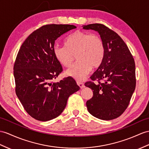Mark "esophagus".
Wrapping results in <instances>:
<instances>
[{
    "label": "esophagus",
    "mask_w": 149,
    "mask_h": 149,
    "mask_svg": "<svg viewBox=\"0 0 149 149\" xmlns=\"http://www.w3.org/2000/svg\"><path fill=\"white\" fill-rule=\"evenodd\" d=\"M77 84L78 85V86L80 87L81 88H84L85 87V85H84V83H83L82 82H81V81H77Z\"/></svg>",
    "instance_id": "esophagus-1"
}]
</instances>
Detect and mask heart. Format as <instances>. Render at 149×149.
I'll return each instance as SVG.
<instances>
[{
  "label": "heart",
  "mask_w": 149,
  "mask_h": 149,
  "mask_svg": "<svg viewBox=\"0 0 149 149\" xmlns=\"http://www.w3.org/2000/svg\"><path fill=\"white\" fill-rule=\"evenodd\" d=\"M105 53L102 39L99 35L77 31L69 35L64 41V46L54 45L53 54L58 63L65 68H70L75 57L77 63L66 74L81 81L91 69L99 67L102 63Z\"/></svg>",
  "instance_id": "obj_1"
}]
</instances>
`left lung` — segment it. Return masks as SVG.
I'll return each instance as SVG.
<instances>
[{"label":"left lung","mask_w":149,"mask_h":149,"mask_svg":"<svg viewBox=\"0 0 149 149\" xmlns=\"http://www.w3.org/2000/svg\"><path fill=\"white\" fill-rule=\"evenodd\" d=\"M83 28L97 31L105 47L102 62L90 77L99 83L85 84L93 90L92 98L86 101L87 109L94 117L111 120L124 112L135 91V61L125 42L114 31L99 23Z\"/></svg>","instance_id":"1"}]
</instances>
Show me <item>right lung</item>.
<instances>
[{
    "label": "right lung",
    "mask_w": 149,
    "mask_h": 149,
    "mask_svg": "<svg viewBox=\"0 0 149 149\" xmlns=\"http://www.w3.org/2000/svg\"><path fill=\"white\" fill-rule=\"evenodd\" d=\"M76 27L47 24L28 36L17 53L14 66L16 93L27 113L41 121L62 113L69 97L80 89L74 79L52 82L63 71L53 54L55 40Z\"/></svg>",
    "instance_id": "add662e5"
}]
</instances>
